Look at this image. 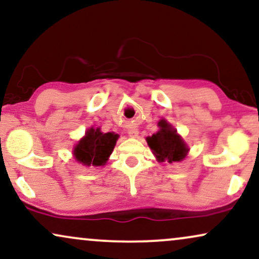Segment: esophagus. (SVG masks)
<instances>
[{
	"instance_id": "34e87169",
	"label": "esophagus",
	"mask_w": 259,
	"mask_h": 259,
	"mask_svg": "<svg viewBox=\"0 0 259 259\" xmlns=\"http://www.w3.org/2000/svg\"><path fill=\"white\" fill-rule=\"evenodd\" d=\"M127 134H129L130 137H136V136H139V129H136V127H133V129L127 130Z\"/></svg>"
}]
</instances>
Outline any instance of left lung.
Returning a JSON list of instances; mask_svg holds the SVG:
<instances>
[{
    "label": "left lung",
    "mask_w": 259,
    "mask_h": 259,
    "mask_svg": "<svg viewBox=\"0 0 259 259\" xmlns=\"http://www.w3.org/2000/svg\"><path fill=\"white\" fill-rule=\"evenodd\" d=\"M160 130L147 137V143L158 161H167L169 163L182 161L189 152L184 140L177 134V130L171 124L161 119L158 123Z\"/></svg>",
    "instance_id": "obj_1"
}]
</instances>
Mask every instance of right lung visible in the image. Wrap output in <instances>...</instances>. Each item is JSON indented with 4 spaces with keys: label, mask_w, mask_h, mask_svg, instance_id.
Returning <instances> with one entry per match:
<instances>
[{
    "label": "right lung",
    "mask_w": 259,
    "mask_h": 259,
    "mask_svg": "<svg viewBox=\"0 0 259 259\" xmlns=\"http://www.w3.org/2000/svg\"><path fill=\"white\" fill-rule=\"evenodd\" d=\"M118 135L91 127L74 148V158L84 166H104L116 146Z\"/></svg>",
    "instance_id": "right-lung-1"
}]
</instances>
